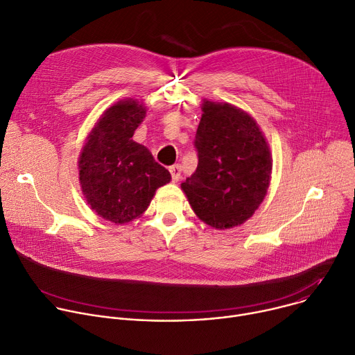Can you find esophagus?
I'll return each instance as SVG.
<instances>
[{
	"mask_svg": "<svg viewBox=\"0 0 355 355\" xmlns=\"http://www.w3.org/2000/svg\"><path fill=\"white\" fill-rule=\"evenodd\" d=\"M169 171H171V175H172V180L178 182L180 179V173H182L180 166L179 165H173V166L169 168Z\"/></svg>",
	"mask_w": 355,
	"mask_h": 355,
	"instance_id": "34e87169",
	"label": "esophagus"
}]
</instances>
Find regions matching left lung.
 I'll list each match as a JSON object with an SVG mask.
<instances>
[{
    "instance_id": "8db88e82",
    "label": "left lung",
    "mask_w": 355,
    "mask_h": 355,
    "mask_svg": "<svg viewBox=\"0 0 355 355\" xmlns=\"http://www.w3.org/2000/svg\"><path fill=\"white\" fill-rule=\"evenodd\" d=\"M202 111L194 141L199 165L180 187L205 224L217 230L239 227L268 193L269 144L255 118L239 107L203 98Z\"/></svg>"
}]
</instances>
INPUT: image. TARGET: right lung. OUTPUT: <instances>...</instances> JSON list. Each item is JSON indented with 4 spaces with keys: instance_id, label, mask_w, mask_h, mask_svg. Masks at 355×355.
Segmentation results:
<instances>
[{
    "instance_id": "right-lung-1",
    "label": "right lung",
    "mask_w": 355,
    "mask_h": 355,
    "mask_svg": "<svg viewBox=\"0 0 355 355\" xmlns=\"http://www.w3.org/2000/svg\"><path fill=\"white\" fill-rule=\"evenodd\" d=\"M145 115L142 100L116 101L100 115L78 155V182L87 205L116 225L139 218L156 189L172 179L149 149L132 139Z\"/></svg>"
}]
</instances>
